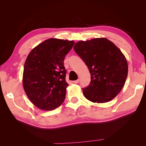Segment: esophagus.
<instances>
[{
    "instance_id": "obj_1",
    "label": "esophagus",
    "mask_w": 146,
    "mask_h": 146,
    "mask_svg": "<svg viewBox=\"0 0 146 146\" xmlns=\"http://www.w3.org/2000/svg\"><path fill=\"white\" fill-rule=\"evenodd\" d=\"M79 79H78V80H75V81H73L72 82L74 83H75V84H78V83H79Z\"/></svg>"
}]
</instances>
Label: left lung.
I'll list each match as a JSON object with an SVG mask.
<instances>
[{"instance_id":"8db88e82","label":"left lung","mask_w":146,"mask_h":146,"mask_svg":"<svg viewBox=\"0 0 146 146\" xmlns=\"http://www.w3.org/2000/svg\"><path fill=\"white\" fill-rule=\"evenodd\" d=\"M74 50L84 61L91 74V82L83 89L85 98L94 103L111 100L124 86L128 74L125 57L105 38L80 41Z\"/></svg>"}]
</instances>
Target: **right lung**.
<instances>
[{
    "instance_id": "add662e5",
    "label": "right lung",
    "mask_w": 146,
    "mask_h": 146,
    "mask_svg": "<svg viewBox=\"0 0 146 146\" xmlns=\"http://www.w3.org/2000/svg\"><path fill=\"white\" fill-rule=\"evenodd\" d=\"M74 43L50 38L28 55L24 68L23 88L28 98L38 108L50 111L63 103L68 86L64 60Z\"/></svg>"
}]
</instances>
